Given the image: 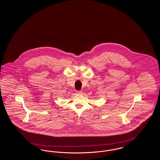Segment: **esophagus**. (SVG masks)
Masks as SVG:
<instances>
[{
    "label": "esophagus",
    "mask_w": 160,
    "mask_h": 160,
    "mask_svg": "<svg viewBox=\"0 0 160 160\" xmlns=\"http://www.w3.org/2000/svg\"><path fill=\"white\" fill-rule=\"evenodd\" d=\"M76 93L77 94H81L82 93V91H77Z\"/></svg>",
    "instance_id": "1"
}]
</instances>
